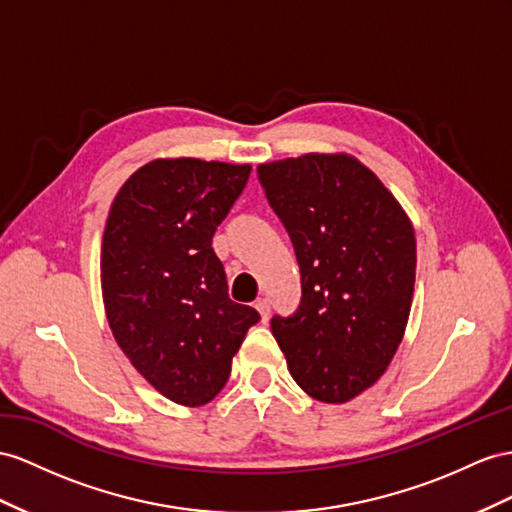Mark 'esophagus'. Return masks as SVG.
I'll return each instance as SVG.
<instances>
[{"mask_svg":"<svg viewBox=\"0 0 512 512\" xmlns=\"http://www.w3.org/2000/svg\"><path fill=\"white\" fill-rule=\"evenodd\" d=\"M255 309L259 311L261 320L268 322V318H270V303H268V298H257V300H255Z\"/></svg>","mask_w":512,"mask_h":512,"instance_id":"obj_1","label":"esophagus"}]
</instances>
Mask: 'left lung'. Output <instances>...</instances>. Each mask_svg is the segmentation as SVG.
<instances>
[{
  "label": "left lung",
  "instance_id": "left-lung-1",
  "mask_svg": "<svg viewBox=\"0 0 512 512\" xmlns=\"http://www.w3.org/2000/svg\"><path fill=\"white\" fill-rule=\"evenodd\" d=\"M257 177L290 235L300 305L272 335L298 387L346 402L396 355L415 285V233L398 201L350 155L307 153L261 164Z\"/></svg>",
  "mask_w": 512,
  "mask_h": 512
}]
</instances>
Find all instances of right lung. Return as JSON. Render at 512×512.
I'll return each instance as SVG.
<instances>
[{
    "label": "right lung",
    "instance_id": "add662e5",
    "mask_svg": "<svg viewBox=\"0 0 512 512\" xmlns=\"http://www.w3.org/2000/svg\"><path fill=\"white\" fill-rule=\"evenodd\" d=\"M251 166L155 160L116 194L101 246L103 303L116 344L177 404H207L259 313L229 298L212 238Z\"/></svg>",
    "mask_w": 512,
    "mask_h": 512
}]
</instances>
